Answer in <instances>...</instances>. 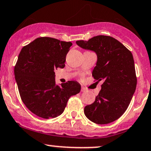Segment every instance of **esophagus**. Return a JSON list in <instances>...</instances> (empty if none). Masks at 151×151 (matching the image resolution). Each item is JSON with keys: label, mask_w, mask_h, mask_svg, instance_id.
<instances>
[{"label": "esophagus", "mask_w": 151, "mask_h": 151, "mask_svg": "<svg viewBox=\"0 0 151 151\" xmlns=\"http://www.w3.org/2000/svg\"><path fill=\"white\" fill-rule=\"evenodd\" d=\"M86 91H87V89L86 88H84V87H81V92H86Z\"/></svg>", "instance_id": "esophagus-1"}]
</instances>
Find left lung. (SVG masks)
<instances>
[{"label":"left lung","instance_id":"obj_1","mask_svg":"<svg viewBox=\"0 0 151 151\" xmlns=\"http://www.w3.org/2000/svg\"><path fill=\"white\" fill-rule=\"evenodd\" d=\"M76 43L96 52L98 60L92 76L95 81L103 80L95 101L84 108L85 115L96 124L112 122L124 113L135 92L137 79L133 55L110 36H96Z\"/></svg>","mask_w":151,"mask_h":151}]
</instances>
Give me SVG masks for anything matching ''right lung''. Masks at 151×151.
Listing matches in <instances>:
<instances>
[{"label":"right lung","instance_id":"1","mask_svg":"<svg viewBox=\"0 0 151 151\" xmlns=\"http://www.w3.org/2000/svg\"><path fill=\"white\" fill-rule=\"evenodd\" d=\"M72 43L50 37H40L24 46L14 72L21 99L31 112L44 119L64 111L70 96L79 93L81 85L69 81L55 84V71L64 68Z\"/></svg>","mask_w":151,"mask_h":151}]
</instances>
